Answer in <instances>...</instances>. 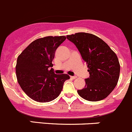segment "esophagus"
<instances>
[{
	"instance_id": "esophagus-1",
	"label": "esophagus",
	"mask_w": 132,
	"mask_h": 132,
	"mask_svg": "<svg viewBox=\"0 0 132 132\" xmlns=\"http://www.w3.org/2000/svg\"><path fill=\"white\" fill-rule=\"evenodd\" d=\"M70 77H71V78H72V79H76V78H77V76H70Z\"/></svg>"
}]
</instances>
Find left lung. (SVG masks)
<instances>
[{
    "mask_svg": "<svg viewBox=\"0 0 132 132\" xmlns=\"http://www.w3.org/2000/svg\"><path fill=\"white\" fill-rule=\"evenodd\" d=\"M75 44L87 64L89 77L86 86L78 90V95L89 101L96 102L107 97L118 82L120 64L115 52L97 36L85 32L67 36Z\"/></svg>",
    "mask_w": 132,
    "mask_h": 132,
    "instance_id": "1",
    "label": "left lung"
}]
</instances>
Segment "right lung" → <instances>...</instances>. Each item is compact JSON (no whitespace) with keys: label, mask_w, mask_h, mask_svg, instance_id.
<instances>
[{"label":"right lung","mask_w":132,"mask_h":132,"mask_svg":"<svg viewBox=\"0 0 132 132\" xmlns=\"http://www.w3.org/2000/svg\"><path fill=\"white\" fill-rule=\"evenodd\" d=\"M65 36H48L31 43L18 56L16 65L17 81L24 92L39 102L54 100L61 93L66 74L56 75L52 61Z\"/></svg>","instance_id":"1"}]
</instances>
